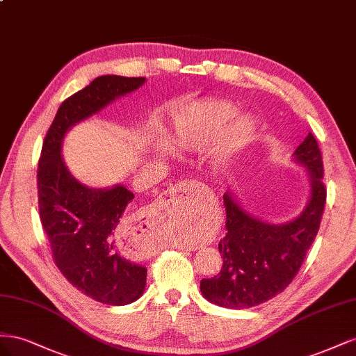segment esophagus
<instances>
[{
	"instance_id": "esophagus-1",
	"label": "esophagus",
	"mask_w": 356,
	"mask_h": 356,
	"mask_svg": "<svg viewBox=\"0 0 356 356\" xmlns=\"http://www.w3.org/2000/svg\"><path fill=\"white\" fill-rule=\"evenodd\" d=\"M192 191H194V184H192L191 180L185 181V184H180V185L175 186V188H171L170 191L165 192V195L162 197V204H164L165 209H168L171 206L172 207L188 206L189 202L192 201ZM156 216H158L156 213H152V215L143 216V219L138 222V228L143 229L141 227L146 225L147 229H145V231H149L150 225L155 222ZM189 250H192V248H189Z\"/></svg>"
}]
</instances>
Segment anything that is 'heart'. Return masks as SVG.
Wrapping results in <instances>:
<instances>
[{
  "label": "heart",
  "mask_w": 356,
  "mask_h": 356,
  "mask_svg": "<svg viewBox=\"0 0 356 356\" xmlns=\"http://www.w3.org/2000/svg\"><path fill=\"white\" fill-rule=\"evenodd\" d=\"M237 115L236 106L223 99L200 101L189 106L175 119L172 141L181 149H200L207 146L222 128ZM253 134V124L248 118L232 122L222 134V147L231 154L245 146ZM164 145L159 143V147ZM179 243V241H177ZM185 243V241H181ZM179 243V245H181Z\"/></svg>",
  "instance_id": "obj_1"
}]
</instances>
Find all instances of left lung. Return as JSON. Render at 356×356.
<instances>
[{"instance_id": "obj_1", "label": "left lung", "mask_w": 356, "mask_h": 356, "mask_svg": "<svg viewBox=\"0 0 356 356\" xmlns=\"http://www.w3.org/2000/svg\"><path fill=\"white\" fill-rule=\"evenodd\" d=\"M293 159L310 172V201L301 215L283 225L252 218L223 194L227 234L219 241L223 266L218 276L202 279L200 289L210 302L228 309H249L276 297L297 276L316 238L327 202L323 162L312 133Z\"/></svg>"}]
</instances>
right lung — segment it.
<instances>
[{
    "instance_id": "1",
    "label": "right lung",
    "mask_w": 356,
    "mask_h": 356,
    "mask_svg": "<svg viewBox=\"0 0 356 356\" xmlns=\"http://www.w3.org/2000/svg\"><path fill=\"white\" fill-rule=\"evenodd\" d=\"M145 80L101 76L68 97L58 108L38 159L40 220L55 266L83 296L108 306L136 301L146 286L147 270L119 252L128 232L124 211L134 195L119 185L111 189L80 185L64 164L60 143L71 125L136 90Z\"/></svg>"
}]
</instances>
